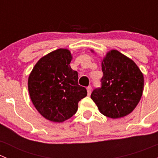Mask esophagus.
Segmentation results:
<instances>
[{"label": "esophagus", "instance_id": "1", "mask_svg": "<svg viewBox=\"0 0 158 158\" xmlns=\"http://www.w3.org/2000/svg\"><path fill=\"white\" fill-rule=\"evenodd\" d=\"M86 89H87V92H88V95H90L91 92H92V87L88 86Z\"/></svg>", "mask_w": 158, "mask_h": 158}]
</instances>
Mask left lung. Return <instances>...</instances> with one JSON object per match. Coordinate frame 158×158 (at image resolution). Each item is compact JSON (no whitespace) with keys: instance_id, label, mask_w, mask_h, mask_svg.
<instances>
[{"instance_id":"left-lung-1","label":"left lung","mask_w":158,"mask_h":158,"mask_svg":"<svg viewBox=\"0 0 158 158\" xmlns=\"http://www.w3.org/2000/svg\"><path fill=\"white\" fill-rule=\"evenodd\" d=\"M102 70V86L92 91L91 98L106 117L119 118L128 115L142 96V73L133 60L115 49L103 58Z\"/></svg>"}]
</instances>
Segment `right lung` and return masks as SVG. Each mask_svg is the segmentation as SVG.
<instances>
[{
  "label": "right lung",
  "instance_id": "obj_1",
  "mask_svg": "<svg viewBox=\"0 0 158 158\" xmlns=\"http://www.w3.org/2000/svg\"><path fill=\"white\" fill-rule=\"evenodd\" d=\"M73 56L67 49H58L43 56L28 78L31 101L47 120L63 122L76 114L78 103L87 91L78 83V73L69 64Z\"/></svg>",
  "mask_w": 158,
  "mask_h": 158
}]
</instances>
